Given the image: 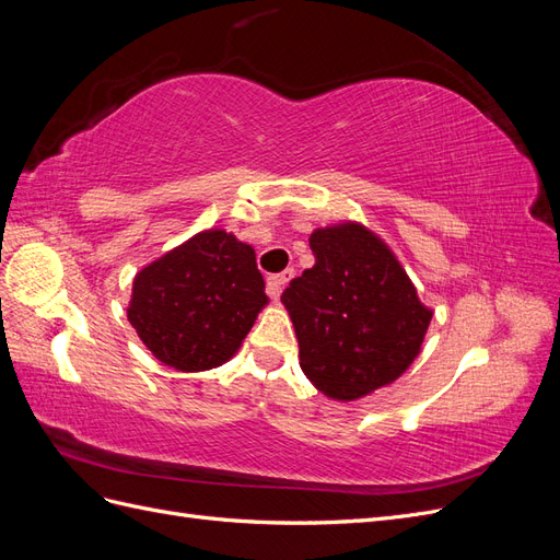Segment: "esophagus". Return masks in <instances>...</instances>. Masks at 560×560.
<instances>
[{
	"mask_svg": "<svg viewBox=\"0 0 560 560\" xmlns=\"http://www.w3.org/2000/svg\"><path fill=\"white\" fill-rule=\"evenodd\" d=\"M292 276H294L292 268H287V270H282V273H276V276H268V280H266L268 294L273 296V299H278L282 294V290H284V284L292 280Z\"/></svg>",
	"mask_w": 560,
	"mask_h": 560,
	"instance_id": "obj_1",
	"label": "esophagus"
}]
</instances>
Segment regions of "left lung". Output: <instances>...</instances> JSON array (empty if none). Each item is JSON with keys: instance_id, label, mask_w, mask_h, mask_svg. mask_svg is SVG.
Here are the masks:
<instances>
[{"instance_id": "8db88e82", "label": "left lung", "mask_w": 560, "mask_h": 560, "mask_svg": "<svg viewBox=\"0 0 560 560\" xmlns=\"http://www.w3.org/2000/svg\"><path fill=\"white\" fill-rule=\"evenodd\" d=\"M315 266L282 294L306 378L338 401L395 383L420 354L432 308L395 252L360 222L311 233Z\"/></svg>"}]
</instances>
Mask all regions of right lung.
<instances>
[{
    "mask_svg": "<svg viewBox=\"0 0 560 560\" xmlns=\"http://www.w3.org/2000/svg\"><path fill=\"white\" fill-rule=\"evenodd\" d=\"M264 290L254 247L206 229L138 270L126 313L159 362L194 374L238 352L268 306Z\"/></svg>",
    "mask_w": 560,
    "mask_h": 560,
    "instance_id": "1",
    "label": "right lung"
}]
</instances>
